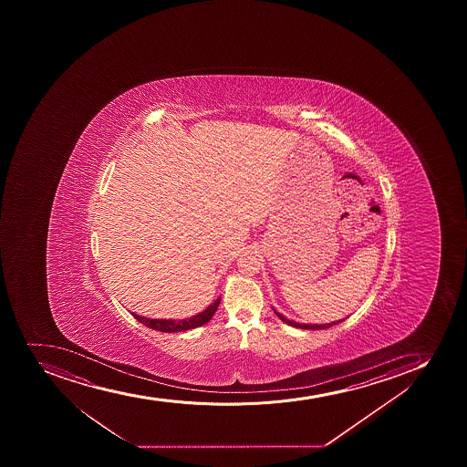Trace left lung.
<instances>
[{
    "label": "left lung",
    "instance_id": "1",
    "mask_svg": "<svg viewBox=\"0 0 467 467\" xmlns=\"http://www.w3.org/2000/svg\"><path fill=\"white\" fill-rule=\"evenodd\" d=\"M274 314L277 315L278 318L282 319L283 323H286L287 326H292V327L296 328H305V330H323V328L332 327L335 324L341 323L344 319H337V321H332V323L326 324H306V323H298V321H292V319L286 318L285 315L280 314L277 310L273 309Z\"/></svg>",
    "mask_w": 467,
    "mask_h": 467
}]
</instances>
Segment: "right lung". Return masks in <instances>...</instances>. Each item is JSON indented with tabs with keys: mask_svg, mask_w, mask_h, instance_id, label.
<instances>
[{
	"mask_svg": "<svg viewBox=\"0 0 467 467\" xmlns=\"http://www.w3.org/2000/svg\"><path fill=\"white\" fill-rule=\"evenodd\" d=\"M219 303H221V296L213 301L212 305H208L207 307L202 310V312H199V314L193 315V317H190V318L184 319L146 318V317L134 314V312H132V317H134L137 321H140V323L144 324L146 327L153 328V330H158V332H185V330H192V328L201 327V326H203V324H207L208 321L212 319L214 312H216Z\"/></svg>",
	"mask_w": 467,
	"mask_h": 467,
	"instance_id": "right-lung-1",
	"label": "right lung"
}]
</instances>
